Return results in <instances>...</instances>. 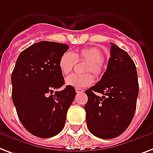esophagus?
I'll list each match as a JSON object with an SVG mask.
<instances>
[{
	"instance_id": "obj_1",
	"label": "esophagus",
	"mask_w": 153,
	"mask_h": 153,
	"mask_svg": "<svg viewBox=\"0 0 153 153\" xmlns=\"http://www.w3.org/2000/svg\"><path fill=\"white\" fill-rule=\"evenodd\" d=\"M75 91H76L77 94H80V93H82L84 91L82 89H81V88H76V89H75Z\"/></svg>"
}]
</instances>
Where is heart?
<instances>
[{"label":"heart","mask_w":153,"mask_h":153,"mask_svg":"<svg viewBox=\"0 0 153 153\" xmlns=\"http://www.w3.org/2000/svg\"><path fill=\"white\" fill-rule=\"evenodd\" d=\"M84 59L88 62L86 72H92L96 76H100L102 72V61L103 53L99 48L88 47L81 49L75 53L65 52L62 54L58 61V67L63 74L71 73L76 63L77 60ZM94 82V78L91 74H72L66 77V84L72 87H86L91 85Z\"/></svg>","instance_id":"1"}]
</instances>
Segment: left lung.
<instances>
[{"mask_svg": "<svg viewBox=\"0 0 153 153\" xmlns=\"http://www.w3.org/2000/svg\"><path fill=\"white\" fill-rule=\"evenodd\" d=\"M111 44L107 70L100 82L86 91L88 100L85 105L89 131L106 140L117 137L128 128L133 119L139 93L134 62L126 51Z\"/></svg>", "mask_w": 153, "mask_h": 153, "instance_id": "1", "label": "left lung"}]
</instances>
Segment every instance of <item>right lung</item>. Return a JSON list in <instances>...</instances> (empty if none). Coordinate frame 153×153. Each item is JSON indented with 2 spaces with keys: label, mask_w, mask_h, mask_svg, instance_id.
Returning a JSON list of instances; mask_svg holds the SVG:
<instances>
[{
  "label": "right lung",
  "mask_w": 153,
  "mask_h": 153,
  "mask_svg": "<svg viewBox=\"0 0 153 153\" xmlns=\"http://www.w3.org/2000/svg\"><path fill=\"white\" fill-rule=\"evenodd\" d=\"M69 46L42 41L20 53L13 71L12 99L21 123L29 132L50 138L62 130L66 113L75 97V89L64 85L58 67L62 54Z\"/></svg>",
  "instance_id": "right-lung-1"
}]
</instances>
